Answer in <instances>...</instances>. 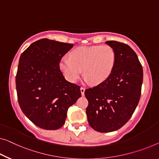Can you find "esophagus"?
<instances>
[{"mask_svg": "<svg viewBox=\"0 0 159 159\" xmlns=\"http://www.w3.org/2000/svg\"><path fill=\"white\" fill-rule=\"evenodd\" d=\"M80 92H81L82 96H84V93H85V88H84V87H80Z\"/></svg>", "mask_w": 159, "mask_h": 159, "instance_id": "34e87169", "label": "esophagus"}]
</instances>
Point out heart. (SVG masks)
Masks as SVG:
<instances>
[{
  "label": "heart",
  "instance_id": "b5f03b06",
  "mask_svg": "<svg viewBox=\"0 0 159 159\" xmlns=\"http://www.w3.org/2000/svg\"><path fill=\"white\" fill-rule=\"evenodd\" d=\"M115 51L108 45L80 46L70 53V58L63 56L59 61V68L66 79L74 83L82 73L86 81L98 85L108 79L116 64Z\"/></svg>",
  "mask_w": 159,
  "mask_h": 159
}]
</instances>
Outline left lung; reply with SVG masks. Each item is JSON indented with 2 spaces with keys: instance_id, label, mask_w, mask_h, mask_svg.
<instances>
[{
  "instance_id": "1",
  "label": "left lung",
  "mask_w": 159,
  "mask_h": 159,
  "mask_svg": "<svg viewBox=\"0 0 159 159\" xmlns=\"http://www.w3.org/2000/svg\"><path fill=\"white\" fill-rule=\"evenodd\" d=\"M116 60L110 76L85 91L89 106L88 121L96 131H116L129 121L139 102L143 68L134 50L127 44L108 41Z\"/></svg>"
}]
</instances>
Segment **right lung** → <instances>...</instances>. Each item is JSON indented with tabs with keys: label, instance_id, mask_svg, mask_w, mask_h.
<instances>
[{
	"label": "right lung",
	"instance_id": "obj_1",
	"mask_svg": "<svg viewBox=\"0 0 159 159\" xmlns=\"http://www.w3.org/2000/svg\"><path fill=\"white\" fill-rule=\"evenodd\" d=\"M73 46L40 39L19 59L16 76L19 106L28 119L43 129L62 127L68 108L81 96L80 87L66 80L59 68L61 58Z\"/></svg>",
	"mask_w": 159,
	"mask_h": 159
}]
</instances>
